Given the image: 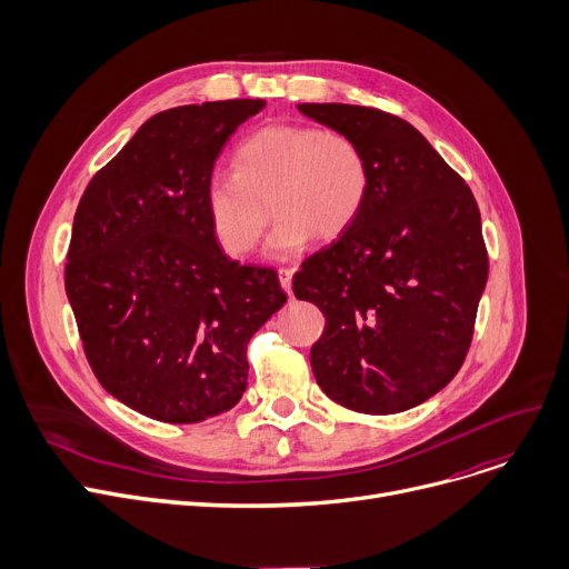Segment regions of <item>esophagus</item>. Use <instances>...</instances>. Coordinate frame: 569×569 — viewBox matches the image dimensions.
<instances>
[{"instance_id":"1","label":"esophagus","mask_w":569,"mask_h":569,"mask_svg":"<svg viewBox=\"0 0 569 569\" xmlns=\"http://www.w3.org/2000/svg\"><path fill=\"white\" fill-rule=\"evenodd\" d=\"M292 274H295V269H290V267H281L279 269V281H281V286H283V290L290 295V290H292Z\"/></svg>"}]
</instances>
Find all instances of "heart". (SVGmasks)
<instances>
[{
  "label": "heart",
  "instance_id": "1",
  "mask_svg": "<svg viewBox=\"0 0 569 569\" xmlns=\"http://www.w3.org/2000/svg\"><path fill=\"white\" fill-rule=\"evenodd\" d=\"M371 187L365 149L343 131L272 124L237 147L234 172L214 170L202 189L204 214L230 258L249 256L269 221L267 253L288 258L309 239H335L360 217Z\"/></svg>",
  "mask_w": 569,
  "mask_h": 569
}]
</instances>
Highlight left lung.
Returning a JSON list of instances; mask_svg holds the SVG:
<instances>
[{
  "label": "left lung",
  "mask_w": 569,
  "mask_h": 569,
  "mask_svg": "<svg viewBox=\"0 0 569 569\" xmlns=\"http://www.w3.org/2000/svg\"><path fill=\"white\" fill-rule=\"evenodd\" d=\"M360 142L367 202L330 247L292 277L325 330L311 369L332 401L367 415L420 406L461 369L489 277L472 191L406 119L365 106L300 103Z\"/></svg>",
  "instance_id": "obj_1"
}]
</instances>
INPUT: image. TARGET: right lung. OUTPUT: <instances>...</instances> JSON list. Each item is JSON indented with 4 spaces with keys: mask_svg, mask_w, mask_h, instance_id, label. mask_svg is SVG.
I'll list each match as a JSON object with an SVG mask.
<instances>
[{
    "mask_svg": "<svg viewBox=\"0 0 569 569\" xmlns=\"http://www.w3.org/2000/svg\"><path fill=\"white\" fill-rule=\"evenodd\" d=\"M262 99L163 110L87 184L64 286L103 390L152 420L196 425L237 406L247 346L283 305L272 267L230 260L202 189Z\"/></svg>",
    "mask_w": 569,
    "mask_h": 569,
    "instance_id": "right-lung-1",
    "label": "right lung"
}]
</instances>
